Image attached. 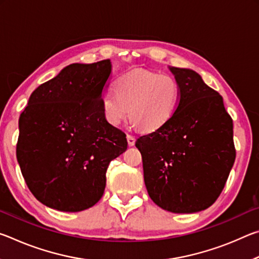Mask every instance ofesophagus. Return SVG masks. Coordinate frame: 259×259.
I'll list each match as a JSON object with an SVG mask.
<instances>
[{"label": "esophagus", "mask_w": 259, "mask_h": 259, "mask_svg": "<svg viewBox=\"0 0 259 259\" xmlns=\"http://www.w3.org/2000/svg\"><path fill=\"white\" fill-rule=\"evenodd\" d=\"M126 139H128V144L129 146H134L135 142H136V137L133 135H126Z\"/></svg>", "instance_id": "esophagus-1"}]
</instances>
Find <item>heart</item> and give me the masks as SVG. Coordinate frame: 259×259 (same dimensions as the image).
I'll list each match as a JSON object with an SVG mask.
<instances>
[{
  "instance_id": "1",
  "label": "heart",
  "mask_w": 259,
  "mask_h": 259,
  "mask_svg": "<svg viewBox=\"0 0 259 259\" xmlns=\"http://www.w3.org/2000/svg\"><path fill=\"white\" fill-rule=\"evenodd\" d=\"M179 85L169 74L133 71L120 76L115 89L108 88L102 95L105 119L117 125L128 115L143 130H153L170 119L179 102Z\"/></svg>"
}]
</instances>
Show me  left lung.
Instances as JSON below:
<instances>
[{"label": "left lung", "instance_id": "8db88e82", "mask_svg": "<svg viewBox=\"0 0 259 259\" xmlns=\"http://www.w3.org/2000/svg\"><path fill=\"white\" fill-rule=\"evenodd\" d=\"M179 102L170 119L136 140L148 195L160 208L192 213L209 208L235 160L233 120L223 97L198 73L170 67Z\"/></svg>", "mask_w": 259, "mask_h": 259}]
</instances>
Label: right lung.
<instances>
[{"mask_svg":"<svg viewBox=\"0 0 259 259\" xmlns=\"http://www.w3.org/2000/svg\"><path fill=\"white\" fill-rule=\"evenodd\" d=\"M111 60L72 64L38 85L19 117L17 160L29 191L60 211L93 207L106 186L109 162L128 147L105 119L102 95Z\"/></svg>","mask_w":259,"mask_h":259,"instance_id":"right-lung-1","label":"right lung"}]
</instances>
